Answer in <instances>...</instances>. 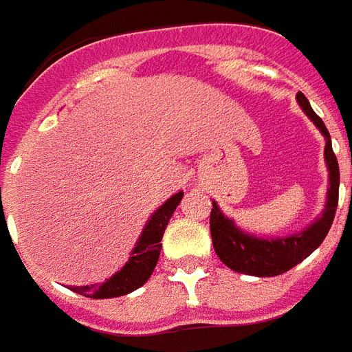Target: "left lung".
<instances>
[{"label": "left lung", "instance_id": "8db88e82", "mask_svg": "<svg viewBox=\"0 0 352 352\" xmlns=\"http://www.w3.org/2000/svg\"><path fill=\"white\" fill-rule=\"evenodd\" d=\"M298 105L302 107L305 116L316 125L322 136L325 138V148H323V158L329 170V189L325 207L322 214L309 223L300 232H292L289 236H256L247 232L241 227L225 216L221 209L212 199V210H210V236H212V245L225 265L241 274L249 276H278L287 272L300 261H303L309 254H313L322 241L325 240L331 225L334 220V212L338 207V189H340V168L338 160L333 153V143L331 136L322 122V118L316 116L313 107L303 96L302 92L296 94Z\"/></svg>", "mask_w": 352, "mask_h": 352}]
</instances>
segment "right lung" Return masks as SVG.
Segmentation results:
<instances>
[{"label": "right lung", "instance_id": "obj_1", "mask_svg": "<svg viewBox=\"0 0 352 352\" xmlns=\"http://www.w3.org/2000/svg\"><path fill=\"white\" fill-rule=\"evenodd\" d=\"M182 198H184V192L179 190L154 210L153 216L148 218L145 227H143L136 245L132 247L129 261L120 271L114 272L109 280H105L103 283H94V285H81V287L69 289H72L78 294H83V296L103 300V298L125 296L129 292L142 287L143 283L151 278L154 267L158 263L160 249H162L160 241H162L168 220L174 214Z\"/></svg>", "mask_w": 352, "mask_h": 352}]
</instances>
